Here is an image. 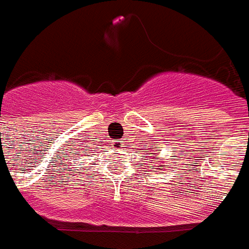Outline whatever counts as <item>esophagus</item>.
<instances>
[{"instance_id": "1", "label": "esophagus", "mask_w": 249, "mask_h": 249, "mask_svg": "<svg viewBox=\"0 0 249 249\" xmlns=\"http://www.w3.org/2000/svg\"><path fill=\"white\" fill-rule=\"evenodd\" d=\"M123 144H124L123 141H114V143H112V146L115 147V148H122Z\"/></svg>"}]
</instances>
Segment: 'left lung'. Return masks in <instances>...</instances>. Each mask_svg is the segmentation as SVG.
<instances>
[{
  "label": "left lung",
  "mask_w": 249,
  "mask_h": 249,
  "mask_svg": "<svg viewBox=\"0 0 249 249\" xmlns=\"http://www.w3.org/2000/svg\"><path fill=\"white\" fill-rule=\"evenodd\" d=\"M158 151H159V150H158ZM154 155H155V157H152V159H155L154 162H155V163H159V160H158V159H159V157H158V155H159V152H155ZM154 162H152V163H154ZM158 167H160L159 170H162V167H163V166H158Z\"/></svg>",
  "instance_id": "8db88e82"
}]
</instances>
